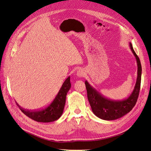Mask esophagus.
Instances as JSON below:
<instances>
[{"instance_id": "obj_1", "label": "esophagus", "mask_w": 151, "mask_h": 151, "mask_svg": "<svg viewBox=\"0 0 151 151\" xmlns=\"http://www.w3.org/2000/svg\"><path fill=\"white\" fill-rule=\"evenodd\" d=\"M76 75H77V76H78L79 77H82L84 76L85 72L83 69H79L76 72Z\"/></svg>"}]
</instances>
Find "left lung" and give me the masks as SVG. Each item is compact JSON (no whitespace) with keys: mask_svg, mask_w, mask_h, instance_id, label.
I'll return each mask as SVG.
<instances>
[{"mask_svg":"<svg viewBox=\"0 0 151 151\" xmlns=\"http://www.w3.org/2000/svg\"><path fill=\"white\" fill-rule=\"evenodd\" d=\"M129 47L137 64V77L133 91L127 98L122 100L108 98L91 86L88 81H85L88 99L92 111L96 116L102 120H113L123 116L132 110L137 101L140 88L142 67L140 59L131 43H129Z\"/></svg>","mask_w":151,"mask_h":151,"instance_id":"obj_1","label":"left lung"}]
</instances>
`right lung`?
<instances>
[{
    "label": "right lung",
    "instance_id": "right-lung-1",
    "mask_svg": "<svg viewBox=\"0 0 151 151\" xmlns=\"http://www.w3.org/2000/svg\"><path fill=\"white\" fill-rule=\"evenodd\" d=\"M70 79V76H68L63 82L53 101L47 106L37 110H29L22 108L16 103L17 106L26 116L36 122L48 123L57 120L62 115L65 104L66 96L71 88Z\"/></svg>",
    "mask_w": 151,
    "mask_h": 151
}]
</instances>
